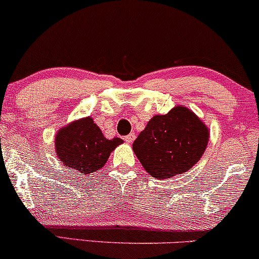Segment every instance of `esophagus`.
<instances>
[{
	"label": "esophagus",
	"mask_w": 259,
	"mask_h": 259,
	"mask_svg": "<svg viewBox=\"0 0 259 259\" xmlns=\"http://www.w3.org/2000/svg\"><path fill=\"white\" fill-rule=\"evenodd\" d=\"M124 140H125V142H127V144H132L134 140H135V134H129V135H126L124 138Z\"/></svg>",
	"instance_id": "obj_1"
}]
</instances>
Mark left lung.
<instances>
[{
  "label": "left lung",
  "mask_w": 259,
  "mask_h": 259,
  "mask_svg": "<svg viewBox=\"0 0 259 259\" xmlns=\"http://www.w3.org/2000/svg\"><path fill=\"white\" fill-rule=\"evenodd\" d=\"M209 132L191 109L177 106L154 115L134 141L133 150L151 177L163 180L190 170L206 150Z\"/></svg>",
  "instance_id": "left-lung-1"
}]
</instances>
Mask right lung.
Wrapping results in <instances>:
<instances>
[{"label":"right lung","mask_w":259,"mask_h":259,"mask_svg":"<svg viewBox=\"0 0 259 259\" xmlns=\"http://www.w3.org/2000/svg\"><path fill=\"white\" fill-rule=\"evenodd\" d=\"M123 140L119 138L106 139L91 117L72 121L59 129L55 139L56 153L63 165L84 174L102 168Z\"/></svg>","instance_id":"1"}]
</instances>
